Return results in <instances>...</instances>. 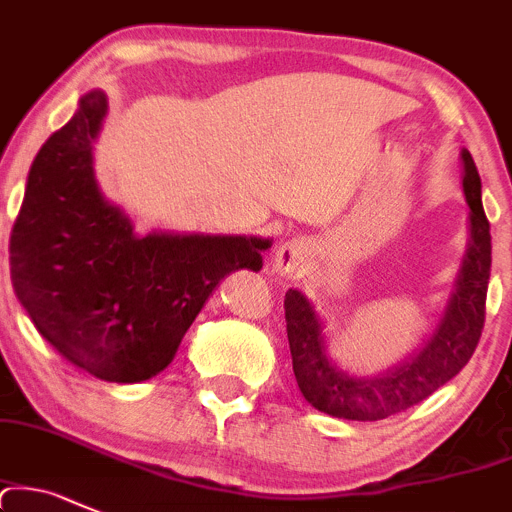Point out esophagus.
Wrapping results in <instances>:
<instances>
[{
    "instance_id": "esophagus-1",
    "label": "esophagus",
    "mask_w": 512,
    "mask_h": 512,
    "mask_svg": "<svg viewBox=\"0 0 512 512\" xmlns=\"http://www.w3.org/2000/svg\"><path fill=\"white\" fill-rule=\"evenodd\" d=\"M312 261V244L307 239H290L278 246L273 268L283 278H300Z\"/></svg>"
}]
</instances>
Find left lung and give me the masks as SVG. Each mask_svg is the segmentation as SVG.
<instances>
[{
	"label": "left lung",
	"mask_w": 512,
	"mask_h": 512,
	"mask_svg": "<svg viewBox=\"0 0 512 512\" xmlns=\"http://www.w3.org/2000/svg\"><path fill=\"white\" fill-rule=\"evenodd\" d=\"M464 161V195L471 207V241L456 293L432 342L383 378H351L329 364L320 320L298 290L285 293V324L300 393L312 408L344 420H383L430 398L469 364L486 322V293L491 276V224L481 205V178L471 153Z\"/></svg>",
	"instance_id": "1"
}]
</instances>
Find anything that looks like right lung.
I'll return each instance as SVG.
<instances>
[{
  "label": "right lung",
  "instance_id": "obj_1",
  "mask_svg": "<svg viewBox=\"0 0 512 512\" xmlns=\"http://www.w3.org/2000/svg\"><path fill=\"white\" fill-rule=\"evenodd\" d=\"M107 97L90 92L41 146L9 236L14 293L70 364L114 383L156 376L236 268H261L268 241L246 236L139 239L100 195L92 141Z\"/></svg>",
  "mask_w": 512,
  "mask_h": 512
}]
</instances>
